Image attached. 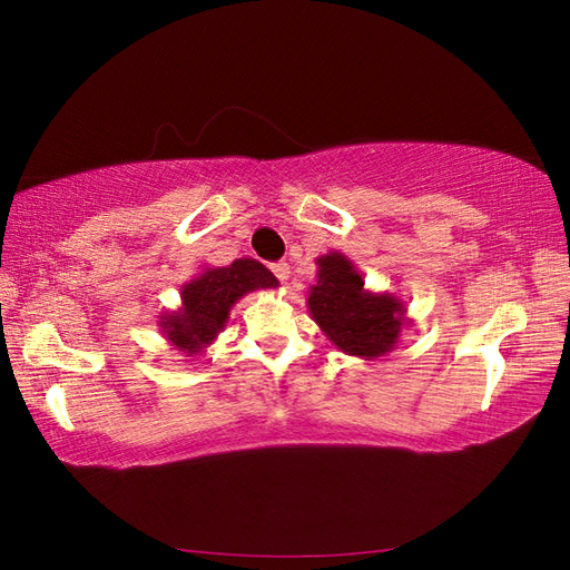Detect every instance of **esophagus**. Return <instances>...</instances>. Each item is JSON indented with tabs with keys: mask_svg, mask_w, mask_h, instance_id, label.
<instances>
[{
	"mask_svg": "<svg viewBox=\"0 0 570 570\" xmlns=\"http://www.w3.org/2000/svg\"><path fill=\"white\" fill-rule=\"evenodd\" d=\"M272 272H274V276H276L278 282H282V284H286L288 274H292V269H288V264H286V262H276V264H272Z\"/></svg>",
	"mask_w": 570,
	"mask_h": 570,
	"instance_id": "esophagus-1",
	"label": "esophagus"
}]
</instances>
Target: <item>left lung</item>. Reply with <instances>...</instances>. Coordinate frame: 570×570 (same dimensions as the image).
Returning a JSON list of instances; mask_svg holds the SVG:
<instances>
[{
  "label": "left lung",
  "instance_id": "left-lung-1",
  "mask_svg": "<svg viewBox=\"0 0 570 570\" xmlns=\"http://www.w3.org/2000/svg\"><path fill=\"white\" fill-rule=\"evenodd\" d=\"M318 284L311 286V316L328 341L365 360L392 353L404 325V304L392 294H372L345 254L316 259Z\"/></svg>",
  "mask_w": 570,
  "mask_h": 570
}]
</instances>
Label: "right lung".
<instances>
[{"instance_id":"add662e5","label":"right lung","mask_w":570,"mask_h":570,"mask_svg":"<svg viewBox=\"0 0 570 570\" xmlns=\"http://www.w3.org/2000/svg\"><path fill=\"white\" fill-rule=\"evenodd\" d=\"M276 276L257 259H235L227 266L205 269L193 282L180 288L178 311L161 316L159 325L166 341L186 357L200 355L203 347H208L217 333L225 328L229 318V308L237 301L257 292V288H276Z\"/></svg>"}]
</instances>
